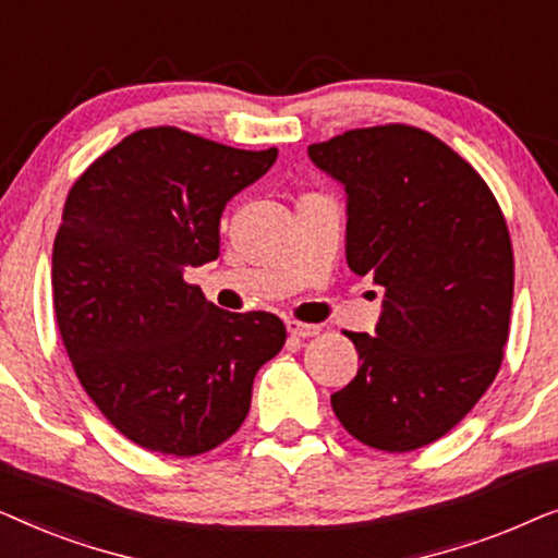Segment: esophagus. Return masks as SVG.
I'll list each match as a JSON object with an SVG mask.
<instances>
[{
    "instance_id": "1",
    "label": "esophagus",
    "mask_w": 558,
    "mask_h": 558,
    "mask_svg": "<svg viewBox=\"0 0 558 558\" xmlns=\"http://www.w3.org/2000/svg\"><path fill=\"white\" fill-rule=\"evenodd\" d=\"M287 332L292 335V338H315V335H319V327L296 323V319H287Z\"/></svg>"
}]
</instances>
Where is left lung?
Returning a JSON list of instances; mask_svg holds the SVG:
<instances>
[{"label":"left lung","instance_id":"1","mask_svg":"<svg viewBox=\"0 0 558 558\" xmlns=\"http://www.w3.org/2000/svg\"><path fill=\"white\" fill-rule=\"evenodd\" d=\"M345 185L350 271L384 289L376 335L348 332L357 376L332 411L384 452L432 445L498 376L513 304V246L475 167L407 124L353 129L310 144Z\"/></svg>","mask_w":558,"mask_h":558}]
</instances>
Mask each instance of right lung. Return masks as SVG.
I'll list each match as a JSON object with an SVG mask.
<instances>
[{
	"label": "right lung",
	"mask_w": 558,
	"mask_h": 558,
	"mask_svg": "<svg viewBox=\"0 0 558 558\" xmlns=\"http://www.w3.org/2000/svg\"><path fill=\"white\" fill-rule=\"evenodd\" d=\"M277 155L140 129L68 193L52 243L58 330L81 386L134 445L174 457L223 445L284 345L277 315L220 310L185 281L218 258L226 203Z\"/></svg>",
	"instance_id": "1"
}]
</instances>
